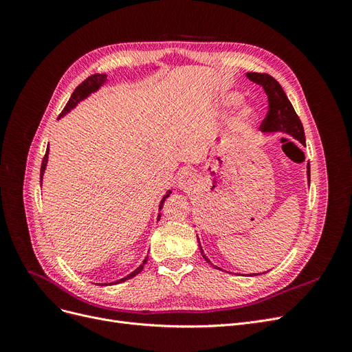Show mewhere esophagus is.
I'll return each instance as SVG.
<instances>
[{
    "label": "esophagus",
    "mask_w": 352,
    "mask_h": 352,
    "mask_svg": "<svg viewBox=\"0 0 352 352\" xmlns=\"http://www.w3.org/2000/svg\"><path fill=\"white\" fill-rule=\"evenodd\" d=\"M192 182H194V173L192 172H185V173H182V176H180V186H182V188L189 186Z\"/></svg>",
    "instance_id": "34e87169"
}]
</instances>
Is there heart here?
<instances>
[{"label":"heart","mask_w":352,"mask_h":352,"mask_svg":"<svg viewBox=\"0 0 352 352\" xmlns=\"http://www.w3.org/2000/svg\"><path fill=\"white\" fill-rule=\"evenodd\" d=\"M229 101H230V102H238L239 98L236 97V95H232V97H229Z\"/></svg>","instance_id":"1"}]
</instances>
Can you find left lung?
<instances>
[{
	"label": "left lung",
	"mask_w": 352,
	"mask_h": 352,
	"mask_svg": "<svg viewBox=\"0 0 352 352\" xmlns=\"http://www.w3.org/2000/svg\"><path fill=\"white\" fill-rule=\"evenodd\" d=\"M247 78L263 87L265 95H267V114L261 122L260 129L263 132H287L301 144H305L302 123L295 113L291 101L287 100L280 83L267 73H247ZM308 182H310V166H308ZM199 250L202 257L208 261L201 247Z\"/></svg>",
	"instance_id": "obj_1"
}]
</instances>
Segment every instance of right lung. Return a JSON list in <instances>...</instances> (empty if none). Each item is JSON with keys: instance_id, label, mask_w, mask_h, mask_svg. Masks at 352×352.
<instances>
[{"instance_id": "1", "label": "right lung", "mask_w": 352, "mask_h": 352, "mask_svg": "<svg viewBox=\"0 0 352 352\" xmlns=\"http://www.w3.org/2000/svg\"><path fill=\"white\" fill-rule=\"evenodd\" d=\"M105 80H107V76H105V74H92V76H89L88 79H85V80L79 85V87H78L76 89H74V92L72 94V97H70L69 102L66 104V107L63 109L60 117L65 116L67 111H70V109H73L74 105H76L79 101H82L83 98H87L91 92L97 91ZM47 160H48V148H47L44 158H42V164H41V179H42V175H44V170H45V166H47ZM167 195H168V194H167ZM166 198H167V197H164V198L162 199V204H160V208H163V204H164ZM146 260H148V257L142 261V264H141L140 267H138L135 272H132L129 276H126V278H123V279H120V280H117V282H124V280H127V279L133 278V276H136L138 273H141V270L144 269V265L146 264ZM117 282H116V283H117Z\"/></svg>"}]
</instances>
